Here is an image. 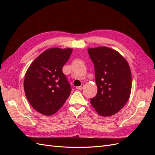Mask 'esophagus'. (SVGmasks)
I'll use <instances>...</instances> for the list:
<instances>
[{
  "label": "esophagus",
  "mask_w": 155,
  "mask_h": 155,
  "mask_svg": "<svg viewBox=\"0 0 155 155\" xmlns=\"http://www.w3.org/2000/svg\"><path fill=\"white\" fill-rule=\"evenodd\" d=\"M83 87H84V85H81V86L77 87H76V88H77V89H78V90H82V89L83 88Z\"/></svg>",
  "instance_id": "obj_1"
}]
</instances>
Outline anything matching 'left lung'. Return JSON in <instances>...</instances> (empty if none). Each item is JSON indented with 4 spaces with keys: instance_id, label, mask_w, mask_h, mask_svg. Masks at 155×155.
Listing matches in <instances>:
<instances>
[{
    "instance_id": "1",
    "label": "left lung",
    "mask_w": 155,
    "mask_h": 155,
    "mask_svg": "<svg viewBox=\"0 0 155 155\" xmlns=\"http://www.w3.org/2000/svg\"><path fill=\"white\" fill-rule=\"evenodd\" d=\"M94 65L96 96L91 104L98 114L110 116L127 102L132 88V76L127 60L116 50L98 46L88 49Z\"/></svg>"
}]
</instances>
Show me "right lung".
Here are the masks:
<instances>
[{
	"label": "right lung",
	"instance_id": "add662e5",
	"mask_svg": "<svg viewBox=\"0 0 155 155\" xmlns=\"http://www.w3.org/2000/svg\"><path fill=\"white\" fill-rule=\"evenodd\" d=\"M72 48H51L41 54L25 74L24 90L30 105L41 114L57 112L70 94L71 87L62 71Z\"/></svg>",
	"mask_w": 155,
	"mask_h": 155
}]
</instances>
